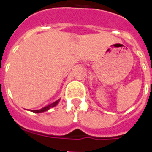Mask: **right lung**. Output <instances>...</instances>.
Returning <instances> with one entry per match:
<instances>
[{"instance_id": "obj_1", "label": "right lung", "mask_w": 152, "mask_h": 152, "mask_svg": "<svg viewBox=\"0 0 152 152\" xmlns=\"http://www.w3.org/2000/svg\"><path fill=\"white\" fill-rule=\"evenodd\" d=\"M58 102H59V100H57V101H55L54 102H53V103L49 104V105H47V106H44L43 108L40 109V110H33V112H34V113H41V112H44V111L48 110L50 108V107H53V106H56V105H57V104L58 103Z\"/></svg>"}]
</instances>
